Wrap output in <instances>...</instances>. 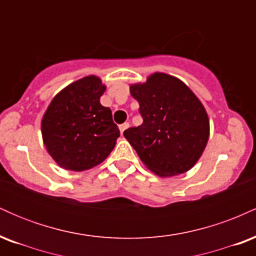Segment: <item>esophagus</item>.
<instances>
[{
  "label": "esophagus",
  "instance_id": "esophagus-1",
  "mask_svg": "<svg viewBox=\"0 0 256 256\" xmlns=\"http://www.w3.org/2000/svg\"><path fill=\"white\" fill-rule=\"evenodd\" d=\"M128 125H130V124H128V122H124V124H122V125H119V130H120V134H124V131L126 130V128H128Z\"/></svg>",
  "mask_w": 256,
  "mask_h": 256
}]
</instances>
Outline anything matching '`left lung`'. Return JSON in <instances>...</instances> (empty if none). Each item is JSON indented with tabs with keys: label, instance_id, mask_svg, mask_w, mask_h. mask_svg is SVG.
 Here are the masks:
<instances>
[{
	"label": "left lung",
	"instance_id": "left-lung-1",
	"mask_svg": "<svg viewBox=\"0 0 256 256\" xmlns=\"http://www.w3.org/2000/svg\"><path fill=\"white\" fill-rule=\"evenodd\" d=\"M130 92L140 104L143 122L124 136L143 164L160 177L189 171L210 137L204 104L183 82L165 73L131 85Z\"/></svg>",
	"mask_w": 256,
	"mask_h": 256
}]
</instances>
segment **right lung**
Returning <instances> with one entry per match:
<instances>
[{"mask_svg":"<svg viewBox=\"0 0 256 256\" xmlns=\"http://www.w3.org/2000/svg\"><path fill=\"white\" fill-rule=\"evenodd\" d=\"M106 86L89 76L52 98L42 119L44 146L58 166L85 171L101 164L120 136L112 110L100 104Z\"/></svg>","mask_w":256,"mask_h":256,"instance_id":"obj_1","label":"right lung"}]
</instances>
